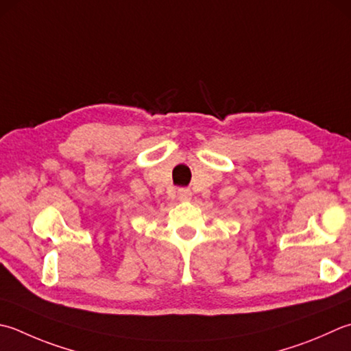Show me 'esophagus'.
Listing matches in <instances>:
<instances>
[{
  "mask_svg": "<svg viewBox=\"0 0 351 351\" xmlns=\"http://www.w3.org/2000/svg\"><path fill=\"white\" fill-rule=\"evenodd\" d=\"M178 199H180V201H190L191 191L189 189H180L178 190Z\"/></svg>",
  "mask_w": 351,
  "mask_h": 351,
  "instance_id": "1",
  "label": "esophagus"
}]
</instances>
